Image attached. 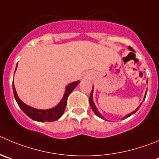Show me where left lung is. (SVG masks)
I'll use <instances>...</instances> for the list:
<instances>
[{
    "mask_svg": "<svg viewBox=\"0 0 159 159\" xmlns=\"http://www.w3.org/2000/svg\"><path fill=\"white\" fill-rule=\"evenodd\" d=\"M128 48H129V51H134V50L133 49V48H131V47H128ZM147 84H148V80H147ZM93 89H92L91 93H90V99H89V101H90V107H91L92 110H93V112H94V114L96 115L97 116H98V117H99V118H101V119H105V120H107V119H105V118L104 117V116H102V115H101V113L99 112V111H98V108H97V107H96V105H95L94 102H93ZM146 95H147V90H146V93H145V94H144V97H143V101H144L145 98H146ZM143 101H142V103H143ZM142 103H140V105H139V106L137 107V108H136V109L134 110V111H132V112H131V113H129V114L126 115V116H124V118H123V119H126V118L129 117V116H130L131 115L134 114V113H135L136 111H137V110H138L139 108H140V105H141V104H142Z\"/></svg>",
    "mask_w": 159,
    "mask_h": 159,
    "instance_id": "obj_1",
    "label": "left lung"
}]
</instances>
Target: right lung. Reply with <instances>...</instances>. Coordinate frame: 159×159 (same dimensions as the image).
Segmentation results:
<instances>
[{
  "label": "right lung",
  "instance_id": "obj_1",
  "mask_svg": "<svg viewBox=\"0 0 159 159\" xmlns=\"http://www.w3.org/2000/svg\"><path fill=\"white\" fill-rule=\"evenodd\" d=\"M16 69H17V66H16ZM80 81L78 80L68 84L66 86L64 95H63V98H61V101L55 107H54L52 108H49V109H37V108H33V107L30 106V105H27L26 104L24 103L23 101H21L19 99V96H18L17 92H16V87H15L14 85V80L12 82L13 93H14L15 99H16L19 108L30 119H32L33 120L41 122H53V121H55L59 119L64 114L65 108H66V105H67L68 98H69V94L72 93V90L80 84Z\"/></svg>",
  "mask_w": 159,
  "mask_h": 159
}]
</instances>
